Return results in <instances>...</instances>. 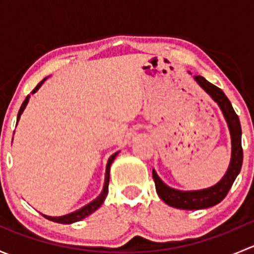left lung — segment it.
<instances>
[{
    "label": "left lung",
    "instance_id": "8db88e82",
    "mask_svg": "<svg viewBox=\"0 0 254 254\" xmlns=\"http://www.w3.org/2000/svg\"><path fill=\"white\" fill-rule=\"evenodd\" d=\"M193 78L209 94L210 98L219 106L220 111L226 120L230 136H231V160H230L226 173L216 184L209 187V188L199 189V190H179V189L171 188L158 177L156 171L152 170V177L158 196L167 205L183 210L206 209V207L219 204L231 189L235 179L240 173L243 161V151L242 145H241L242 130H241L240 119L232 108L231 102L229 101V98L225 96L221 89L210 83L204 77L193 76Z\"/></svg>",
    "mask_w": 254,
    "mask_h": 254
}]
</instances>
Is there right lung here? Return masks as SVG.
<instances>
[{"mask_svg": "<svg viewBox=\"0 0 254 254\" xmlns=\"http://www.w3.org/2000/svg\"><path fill=\"white\" fill-rule=\"evenodd\" d=\"M47 79H48V77H45L44 79H43V81H40L39 83L37 84V87H35V88L32 91V94H34L35 92H37L38 89H39L40 87H42V84L44 83V82L47 81ZM29 98H30V96H27V98L24 99V102H23L22 106H20V109H19V112H18V117H17V124H18V122H19V119H20V115H22V113L24 112L25 107H27L28 102H29ZM118 153H119V151H118V152H115V153H113L111 157H109L108 163H107V167H106V177H104L103 189H102L101 194H99V195L97 196V198L94 199V200H92L91 203H88V204H87V205L82 206L81 209L76 210V211H73V212H70V214L63 215V216H48V215L42 214L43 216H44L45 219L50 220V221L59 222V224L67 225V224H73V222L81 221L82 219H84V217H87V216H88V215H91L92 212L96 211L97 209H99V206H101L102 204H103L104 199H106L107 194H108L109 172H111V166H112L113 161H114L115 157H117Z\"/></svg>", "mask_w": 254, "mask_h": 254, "instance_id": "add662e5", "label": "right lung"}]
</instances>
